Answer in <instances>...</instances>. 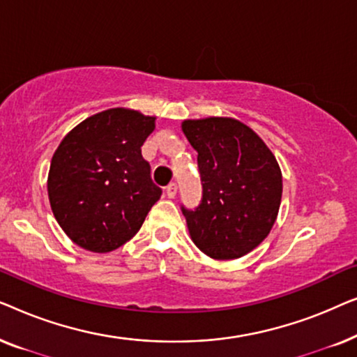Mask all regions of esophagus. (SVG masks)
<instances>
[{"label":"esophagus","mask_w":357,"mask_h":357,"mask_svg":"<svg viewBox=\"0 0 357 357\" xmlns=\"http://www.w3.org/2000/svg\"><path fill=\"white\" fill-rule=\"evenodd\" d=\"M165 193H167L169 198H174L177 195V183H169L167 188H165Z\"/></svg>","instance_id":"34e87169"}]
</instances>
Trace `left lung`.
I'll list each match as a JSON object with an SVG mask.
<instances>
[{
	"label": "left lung",
	"instance_id": "obj_1",
	"mask_svg": "<svg viewBox=\"0 0 357 357\" xmlns=\"http://www.w3.org/2000/svg\"><path fill=\"white\" fill-rule=\"evenodd\" d=\"M198 153L203 198L185 209L190 237L214 260H236L260 245L278 218L282 195L280 164L260 136L229 116L183 120Z\"/></svg>",
	"mask_w": 357,
	"mask_h": 357
}]
</instances>
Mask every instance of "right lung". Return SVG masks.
<instances>
[{
  "label": "right lung",
  "mask_w": 357,
  "mask_h": 357,
  "mask_svg": "<svg viewBox=\"0 0 357 357\" xmlns=\"http://www.w3.org/2000/svg\"><path fill=\"white\" fill-rule=\"evenodd\" d=\"M154 128L155 116L116 107L81 121L61 139L47 190L53 216L76 245L112 252L143 226L162 195L141 155Z\"/></svg>",
  "instance_id": "1"
}]
</instances>
